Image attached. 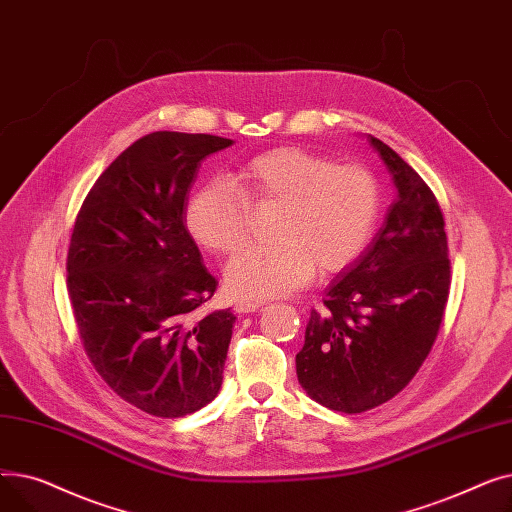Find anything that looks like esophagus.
Returning a JSON list of instances; mask_svg holds the SVG:
<instances>
[{"mask_svg":"<svg viewBox=\"0 0 512 512\" xmlns=\"http://www.w3.org/2000/svg\"><path fill=\"white\" fill-rule=\"evenodd\" d=\"M261 307H263L261 301H236V305H234L236 313H253V311H257Z\"/></svg>","mask_w":512,"mask_h":512,"instance_id":"34e87169","label":"esophagus"}]
</instances>
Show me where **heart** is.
<instances>
[{
    "label": "heart",
    "mask_w": 512,
    "mask_h": 512,
    "mask_svg": "<svg viewBox=\"0 0 512 512\" xmlns=\"http://www.w3.org/2000/svg\"><path fill=\"white\" fill-rule=\"evenodd\" d=\"M251 203H282L274 245H251L226 265V288L242 301L305 286L319 265L346 270L367 247L380 213V186L361 166H336L303 147H274L247 159L232 182H205L184 205V226L201 247L230 253L245 242Z\"/></svg>",
    "instance_id": "b5f03b06"
}]
</instances>
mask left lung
Instances as JSON below:
<instances>
[{"instance_id": "8db88e82", "label": "left lung", "mask_w": 512, "mask_h": 512, "mask_svg": "<svg viewBox=\"0 0 512 512\" xmlns=\"http://www.w3.org/2000/svg\"><path fill=\"white\" fill-rule=\"evenodd\" d=\"M392 176L396 199L367 249L311 311L297 378L319 405L363 413L405 388L432 351L450 288L440 205L421 176L367 134Z\"/></svg>"}]
</instances>
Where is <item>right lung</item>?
<instances>
[{
	"label": "right lung",
	"instance_id": "add662e5",
	"mask_svg": "<svg viewBox=\"0 0 512 512\" xmlns=\"http://www.w3.org/2000/svg\"><path fill=\"white\" fill-rule=\"evenodd\" d=\"M234 141L159 130L122 151L89 191L68 249L80 340L120 398L174 419L218 396L230 309L197 317L218 282L184 226L201 161Z\"/></svg>",
	"mask_w": 512,
	"mask_h": 512
}]
</instances>
